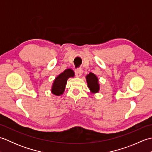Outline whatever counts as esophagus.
I'll return each instance as SVG.
<instances>
[{"label":"esophagus","mask_w":152,"mask_h":152,"mask_svg":"<svg viewBox=\"0 0 152 152\" xmlns=\"http://www.w3.org/2000/svg\"><path fill=\"white\" fill-rule=\"evenodd\" d=\"M75 74L77 77H80L83 74V70L81 68H79V69H77L75 70Z\"/></svg>","instance_id":"esophagus-1"}]
</instances>
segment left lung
Wrapping results in <instances>:
<instances>
[{
    "label": "left lung",
    "mask_w": 152,
    "mask_h": 152,
    "mask_svg": "<svg viewBox=\"0 0 152 152\" xmlns=\"http://www.w3.org/2000/svg\"><path fill=\"white\" fill-rule=\"evenodd\" d=\"M86 80L88 83V88L93 93H96L99 91L100 86L99 83V79L95 74L90 72L86 76Z\"/></svg>",
    "instance_id": "8db88e82"
}]
</instances>
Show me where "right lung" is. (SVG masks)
<instances>
[{"label": "right lung", "mask_w": 152, "mask_h": 152, "mask_svg": "<svg viewBox=\"0 0 152 152\" xmlns=\"http://www.w3.org/2000/svg\"><path fill=\"white\" fill-rule=\"evenodd\" d=\"M74 76V72L71 69H66L64 72L61 73L54 80L52 85V88H51V93L53 95L57 96H60L61 95H63L64 89H65L68 79L70 78V77Z\"/></svg>", "instance_id": "add662e5"}]
</instances>
